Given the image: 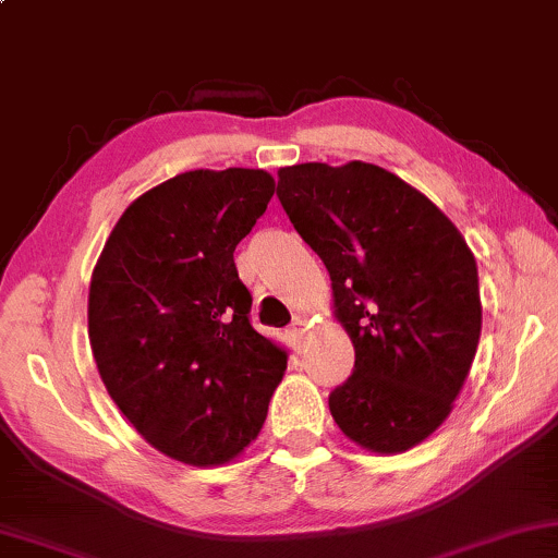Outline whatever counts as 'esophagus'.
I'll use <instances>...</instances> for the list:
<instances>
[{
	"instance_id": "esophagus-1",
	"label": "esophagus",
	"mask_w": 558,
	"mask_h": 558,
	"mask_svg": "<svg viewBox=\"0 0 558 558\" xmlns=\"http://www.w3.org/2000/svg\"><path fill=\"white\" fill-rule=\"evenodd\" d=\"M291 331H293V337H303V333H306V318L303 316H295L293 318V326H291Z\"/></svg>"
}]
</instances>
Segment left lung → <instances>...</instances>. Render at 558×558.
Segmentation results:
<instances>
[{
  "label": "left lung",
  "instance_id": "8db88e82",
  "mask_svg": "<svg viewBox=\"0 0 558 558\" xmlns=\"http://www.w3.org/2000/svg\"><path fill=\"white\" fill-rule=\"evenodd\" d=\"M278 198L331 278L354 373L329 396L341 434L400 454L447 421L480 344L477 263L430 198L352 160L278 170Z\"/></svg>",
  "mask_w": 558,
  "mask_h": 558
}]
</instances>
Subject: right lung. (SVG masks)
I'll return each instance as SVG.
<instances>
[{
	"instance_id": "1",
	"label": "right lung",
	"mask_w": 558,
	"mask_h": 558,
	"mask_svg": "<svg viewBox=\"0 0 558 558\" xmlns=\"http://www.w3.org/2000/svg\"><path fill=\"white\" fill-rule=\"evenodd\" d=\"M275 193L265 170H189L135 198L88 286L101 383L175 462L219 466L257 439L288 352L250 324L234 247Z\"/></svg>"
}]
</instances>
